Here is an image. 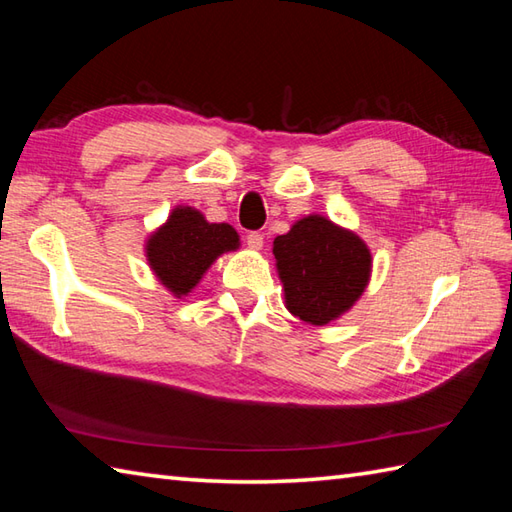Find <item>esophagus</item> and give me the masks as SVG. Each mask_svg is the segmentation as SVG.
<instances>
[{
	"instance_id": "esophagus-1",
	"label": "esophagus",
	"mask_w": 512,
	"mask_h": 512,
	"mask_svg": "<svg viewBox=\"0 0 512 512\" xmlns=\"http://www.w3.org/2000/svg\"><path fill=\"white\" fill-rule=\"evenodd\" d=\"M246 244H248V248L259 250V248L264 246V235H262V233H257V231L248 233V235H246Z\"/></svg>"
}]
</instances>
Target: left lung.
I'll use <instances>...</instances> for the list:
<instances>
[{"label": "left lung", "instance_id": "left-lung-1", "mask_svg": "<svg viewBox=\"0 0 512 512\" xmlns=\"http://www.w3.org/2000/svg\"><path fill=\"white\" fill-rule=\"evenodd\" d=\"M286 306L301 321L325 325L363 295L372 255L358 235L308 215L273 242Z\"/></svg>", "mask_w": 512, "mask_h": 512}]
</instances>
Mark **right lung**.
<instances>
[{"mask_svg": "<svg viewBox=\"0 0 512 512\" xmlns=\"http://www.w3.org/2000/svg\"><path fill=\"white\" fill-rule=\"evenodd\" d=\"M237 246L239 235L233 226L211 224L200 211L180 206L169 215L167 224L149 237L147 259L162 284L176 297H184L217 255Z\"/></svg>", "mask_w": 512, "mask_h": 512, "instance_id": "right-lung-1", "label": "right lung"}]
</instances>
